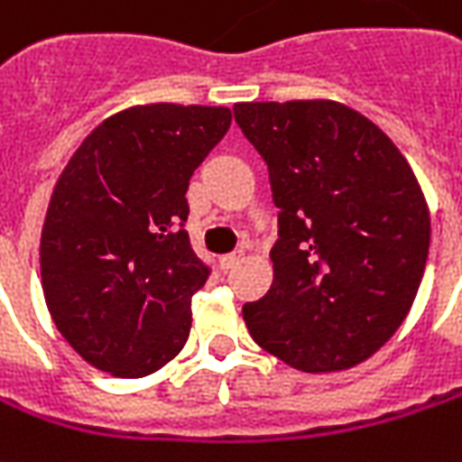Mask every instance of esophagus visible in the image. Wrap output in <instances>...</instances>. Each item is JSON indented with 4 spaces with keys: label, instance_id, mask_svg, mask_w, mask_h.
<instances>
[{
    "label": "esophagus",
    "instance_id": "esophagus-1",
    "mask_svg": "<svg viewBox=\"0 0 462 462\" xmlns=\"http://www.w3.org/2000/svg\"><path fill=\"white\" fill-rule=\"evenodd\" d=\"M240 260H243V255H240V253H230V255H222L217 260L219 271H232V268H235V265H237Z\"/></svg>",
    "mask_w": 462,
    "mask_h": 462
}]
</instances>
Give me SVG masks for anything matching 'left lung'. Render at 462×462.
Returning <instances> with one entry per match:
<instances>
[{
    "label": "left lung",
    "instance_id": "8db88e82",
    "mask_svg": "<svg viewBox=\"0 0 462 462\" xmlns=\"http://www.w3.org/2000/svg\"><path fill=\"white\" fill-rule=\"evenodd\" d=\"M265 159L278 212L273 285L245 303L250 337L293 369H351L412 309L430 209L400 149L337 100L235 103Z\"/></svg>",
    "mask_w": 462,
    "mask_h": 462
}]
</instances>
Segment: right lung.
I'll list each match as a JSON object with an SVG mask.
<instances>
[{"mask_svg":"<svg viewBox=\"0 0 462 462\" xmlns=\"http://www.w3.org/2000/svg\"><path fill=\"white\" fill-rule=\"evenodd\" d=\"M230 124L225 106H131L62 169L40 237L42 293L90 366L139 379L184 349L191 296L209 275L184 230V194Z\"/></svg>","mask_w":462,"mask_h":462,"instance_id":"obj_1","label":"right lung"}]
</instances>
